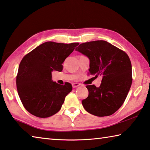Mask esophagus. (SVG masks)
Segmentation results:
<instances>
[{
	"label": "esophagus",
	"instance_id": "obj_1",
	"mask_svg": "<svg viewBox=\"0 0 150 150\" xmlns=\"http://www.w3.org/2000/svg\"><path fill=\"white\" fill-rule=\"evenodd\" d=\"M72 87L74 88H77L80 86V84H78V83H73L72 84Z\"/></svg>",
	"mask_w": 150,
	"mask_h": 150
}]
</instances>
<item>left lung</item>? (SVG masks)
I'll list each match as a JSON object with an SVG mask.
<instances>
[{
  "instance_id": "left-lung-1",
  "label": "left lung",
  "mask_w": 150,
  "mask_h": 150,
  "mask_svg": "<svg viewBox=\"0 0 150 150\" xmlns=\"http://www.w3.org/2000/svg\"><path fill=\"white\" fill-rule=\"evenodd\" d=\"M76 50L89 58V73L102 76L99 87L86 86L88 96L82 104L86 111L96 116H110L118 110L130 89L132 64L126 52L104 40L80 44Z\"/></svg>"
}]
</instances>
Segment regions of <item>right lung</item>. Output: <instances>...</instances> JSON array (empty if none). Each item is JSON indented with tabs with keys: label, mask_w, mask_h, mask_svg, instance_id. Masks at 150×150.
<instances>
[{
	"label": "right lung",
	"mask_w": 150,
	"mask_h": 150,
	"mask_svg": "<svg viewBox=\"0 0 150 150\" xmlns=\"http://www.w3.org/2000/svg\"><path fill=\"white\" fill-rule=\"evenodd\" d=\"M79 43L46 42L24 56L16 76L18 94L25 109L38 117L53 116L61 109L71 84L60 85L52 80V72H61L62 64Z\"/></svg>",
	"instance_id": "add662e5"
}]
</instances>
